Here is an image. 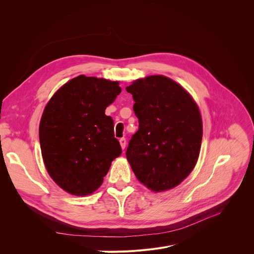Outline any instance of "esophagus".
I'll use <instances>...</instances> for the list:
<instances>
[{
  "label": "esophagus",
  "mask_w": 254,
  "mask_h": 254,
  "mask_svg": "<svg viewBox=\"0 0 254 254\" xmlns=\"http://www.w3.org/2000/svg\"><path fill=\"white\" fill-rule=\"evenodd\" d=\"M119 143H120V146H122V148L125 149L126 146H127V140H126V138L119 139Z\"/></svg>",
  "instance_id": "1"
}]
</instances>
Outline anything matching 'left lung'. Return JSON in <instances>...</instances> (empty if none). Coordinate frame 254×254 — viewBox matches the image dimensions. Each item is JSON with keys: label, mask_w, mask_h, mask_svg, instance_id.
<instances>
[{"label": "left lung", "mask_w": 254, "mask_h": 254, "mask_svg": "<svg viewBox=\"0 0 254 254\" xmlns=\"http://www.w3.org/2000/svg\"><path fill=\"white\" fill-rule=\"evenodd\" d=\"M126 89L139 119L126 153L132 171L152 191L175 188L190 174L201 149L197 105L181 85L162 75L138 79Z\"/></svg>", "instance_id": "left-lung-1"}]
</instances>
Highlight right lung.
I'll list each match as a JSON object with an SVG mask.
<instances>
[{
  "label": "right lung",
  "instance_id": "obj_1",
  "mask_svg": "<svg viewBox=\"0 0 254 254\" xmlns=\"http://www.w3.org/2000/svg\"><path fill=\"white\" fill-rule=\"evenodd\" d=\"M120 91L117 81L80 75L47 103L40 145L48 174L66 192L83 196L97 190L122 154L113 119L105 114Z\"/></svg>",
  "mask_w": 254,
  "mask_h": 254
}]
</instances>
